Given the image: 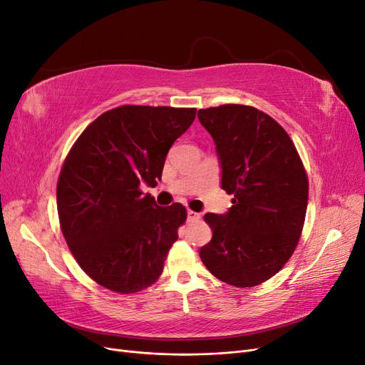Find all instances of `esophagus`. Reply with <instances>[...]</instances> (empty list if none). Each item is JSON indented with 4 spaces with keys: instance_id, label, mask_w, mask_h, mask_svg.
Returning a JSON list of instances; mask_svg holds the SVG:
<instances>
[{
    "instance_id": "34e87169",
    "label": "esophagus",
    "mask_w": 365,
    "mask_h": 365,
    "mask_svg": "<svg viewBox=\"0 0 365 365\" xmlns=\"http://www.w3.org/2000/svg\"><path fill=\"white\" fill-rule=\"evenodd\" d=\"M200 217H201L200 213L192 212V210H187V220H197Z\"/></svg>"
}]
</instances>
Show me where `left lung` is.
Instances as JSON below:
<instances>
[{"mask_svg":"<svg viewBox=\"0 0 365 365\" xmlns=\"http://www.w3.org/2000/svg\"><path fill=\"white\" fill-rule=\"evenodd\" d=\"M220 165V187L235 195L224 215L205 213L213 237L200 250L216 279L251 288L289 260L300 239L307 176L286 130L259 109L222 105L200 109Z\"/></svg>","mask_w":365,"mask_h":365,"instance_id":"1","label":"left lung"}]
</instances>
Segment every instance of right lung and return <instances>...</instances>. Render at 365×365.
I'll use <instances>...</instances> for the list:
<instances>
[{
    "label": "right lung",
    "mask_w": 365,
    "mask_h": 365,
    "mask_svg": "<svg viewBox=\"0 0 365 365\" xmlns=\"http://www.w3.org/2000/svg\"><path fill=\"white\" fill-rule=\"evenodd\" d=\"M195 117V108L118 106L97 117L65 160L56 192L62 233L106 289L138 292L161 275L187 213L180 202L157 205L140 187L157 184Z\"/></svg>",
    "instance_id": "add662e5"
}]
</instances>
